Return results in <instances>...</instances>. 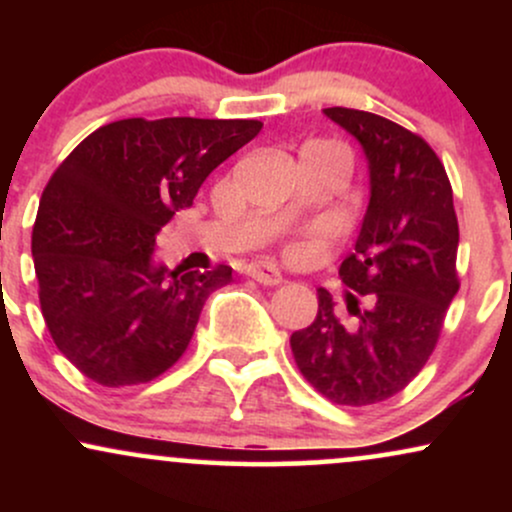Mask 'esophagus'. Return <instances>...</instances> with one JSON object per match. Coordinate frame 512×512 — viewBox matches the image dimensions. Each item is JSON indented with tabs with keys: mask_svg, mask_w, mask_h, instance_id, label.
Masks as SVG:
<instances>
[{
	"mask_svg": "<svg viewBox=\"0 0 512 512\" xmlns=\"http://www.w3.org/2000/svg\"><path fill=\"white\" fill-rule=\"evenodd\" d=\"M248 274L257 281V284H262V286L284 284V276H281L279 269L272 267V264H252V267L248 269Z\"/></svg>",
	"mask_w": 512,
	"mask_h": 512,
	"instance_id": "1",
	"label": "esophagus"
}]
</instances>
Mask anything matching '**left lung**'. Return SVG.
I'll return each mask as SVG.
<instances>
[{"instance_id": "obj_1", "label": "left lung", "mask_w": 512, "mask_h": 512, "mask_svg": "<svg viewBox=\"0 0 512 512\" xmlns=\"http://www.w3.org/2000/svg\"><path fill=\"white\" fill-rule=\"evenodd\" d=\"M361 144L370 197L354 252L339 276L366 296H346L354 325H342L332 296L317 289L313 325L291 334L303 378L334 404L366 407L397 395L426 366L455 298L460 245L452 187L436 151L387 117L325 108Z\"/></svg>"}]
</instances>
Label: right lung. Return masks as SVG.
<instances>
[{
  "label": "right lung",
  "mask_w": 512,
  "mask_h": 512,
  "mask_svg": "<svg viewBox=\"0 0 512 512\" xmlns=\"http://www.w3.org/2000/svg\"><path fill=\"white\" fill-rule=\"evenodd\" d=\"M260 129L129 117L88 134L52 173L31 240L40 308L52 342L93 383H149L185 354L204 301L233 269H168L156 236Z\"/></svg>",
  "instance_id": "add662e5"
}]
</instances>
